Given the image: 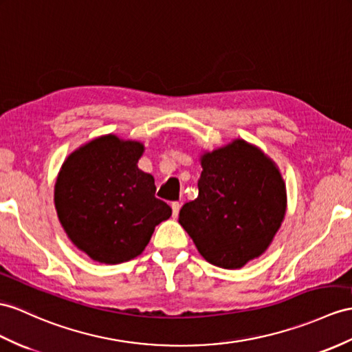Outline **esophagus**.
<instances>
[{"instance_id": "esophagus-1", "label": "esophagus", "mask_w": 352, "mask_h": 352, "mask_svg": "<svg viewBox=\"0 0 352 352\" xmlns=\"http://www.w3.org/2000/svg\"><path fill=\"white\" fill-rule=\"evenodd\" d=\"M181 203H179V201H173V203H171V210H173V217L176 218L177 215H179V210H181Z\"/></svg>"}]
</instances>
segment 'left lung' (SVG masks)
<instances>
[{
	"label": "left lung",
	"instance_id": "8db88e82",
	"mask_svg": "<svg viewBox=\"0 0 352 352\" xmlns=\"http://www.w3.org/2000/svg\"><path fill=\"white\" fill-rule=\"evenodd\" d=\"M199 197L179 212L206 261L241 269L260 256L285 217V182L264 152L242 139L201 157Z\"/></svg>",
	"mask_w": 352,
	"mask_h": 352
}]
</instances>
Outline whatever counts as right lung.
<instances>
[{
	"label": "right lung",
	"instance_id": "obj_1",
	"mask_svg": "<svg viewBox=\"0 0 352 352\" xmlns=\"http://www.w3.org/2000/svg\"><path fill=\"white\" fill-rule=\"evenodd\" d=\"M144 146L113 134L74 151L59 171L55 208L70 241L94 261L119 264L140 255L171 217L155 181L137 162Z\"/></svg>",
	"mask_w": 352,
	"mask_h": 352
}]
</instances>
